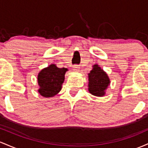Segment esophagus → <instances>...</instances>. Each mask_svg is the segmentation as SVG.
<instances>
[{"label": "esophagus", "mask_w": 148, "mask_h": 148, "mask_svg": "<svg viewBox=\"0 0 148 148\" xmlns=\"http://www.w3.org/2000/svg\"><path fill=\"white\" fill-rule=\"evenodd\" d=\"M79 70V66L75 65V66H73V71H75V72H78Z\"/></svg>", "instance_id": "obj_1"}]
</instances>
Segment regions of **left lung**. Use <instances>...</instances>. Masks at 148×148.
Wrapping results in <instances>:
<instances>
[{
    "label": "left lung",
    "mask_w": 148,
    "mask_h": 148,
    "mask_svg": "<svg viewBox=\"0 0 148 148\" xmlns=\"http://www.w3.org/2000/svg\"><path fill=\"white\" fill-rule=\"evenodd\" d=\"M89 75V92L94 96H103L110 84L107 74L98 65L93 66Z\"/></svg>",
    "instance_id": "obj_1"
}]
</instances>
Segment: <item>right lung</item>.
Wrapping results in <instances>:
<instances>
[{"label": "right lung", "mask_w": 148, "mask_h": 148, "mask_svg": "<svg viewBox=\"0 0 148 148\" xmlns=\"http://www.w3.org/2000/svg\"><path fill=\"white\" fill-rule=\"evenodd\" d=\"M67 70L66 68L56 67L54 64H51L49 67L42 69L38 76L40 94L46 98L52 97L57 94L61 89V84L64 81Z\"/></svg>", "instance_id": "right-lung-1"}]
</instances>
